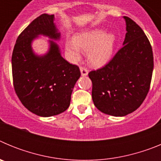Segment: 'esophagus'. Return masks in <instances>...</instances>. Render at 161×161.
<instances>
[{
    "label": "esophagus",
    "instance_id": "1",
    "mask_svg": "<svg viewBox=\"0 0 161 161\" xmlns=\"http://www.w3.org/2000/svg\"><path fill=\"white\" fill-rule=\"evenodd\" d=\"M80 70L81 76H88V74H89V71H88L87 68H84V67H80Z\"/></svg>",
    "mask_w": 161,
    "mask_h": 161
}]
</instances>
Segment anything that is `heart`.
Returning a JSON list of instances; mask_svg holds the SVG:
<instances>
[{
	"label": "heart",
	"mask_w": 161,
	"mask_h": 161,
	"mask_svg": "<svg viewBox=\"0 0 161 161\" xmlns=\"http://www.w3.org/2000/svg\"><path fill=\"white\" fill-rule=\"evenodd\" d=\"M117 38L114 33H107L102 28L87 30L75 35L65 42L68 58L76 62L81 58L82 52H86L88 62L93 67H102L112 59Z\"/></svg>",
	"instance_id": "obj_1"
}]
</instances>
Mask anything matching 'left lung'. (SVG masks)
<instances>
[{"mask_svg": "<svg viewBox=\"0 0 161 161\" xmlns=\"http://www.w3.org/2000/svg\"><path fill=\"white\" fill-rule=\"evenodd\" d=\"M123 47L108 64L92 71V98L101 112L123 117L140 106L150 88L153 54L149 40L139 25L128 17Z\"/></svg>", "mask_w": 161, "mask_h": 161, "instance_id": "8db88e82", "label": "left lung"}]
</instances>
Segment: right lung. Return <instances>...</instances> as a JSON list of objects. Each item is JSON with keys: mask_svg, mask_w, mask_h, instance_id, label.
I'll return each instance as SVG.
<instances>
[{"mask_svg": "<svg viewBox=\"0 0 161 161\" xmlns=\"http://www.w3.org/2000/svg\"><path fill=\"white\" fill-rule=\"evenodd\" d=\"M41 36L49 38L48 50L38 55L32 44ZM60 36L55 15L42 14L21 33L13 52L15 92L26 109L41 117L59 114L69 107L72 89L80 76L79 68L62 57L55 42Z\"/></svg>", "mask_w": 161, "mask_h": 161, "instance_id": "obj_1", "label": "right lung"}]
</instances>
